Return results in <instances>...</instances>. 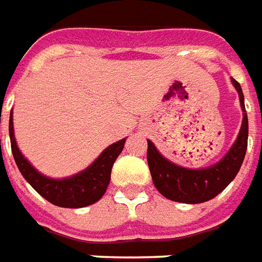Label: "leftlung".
Masks as SVG:
<instances>
[{"label":"left lung","instance_id":"left-lung-1","mask_svg":"<svg viewBox=\"0 0 262 262\" xmlns=\"http://www.w3.org/2000/svg\"><path fill=\"white\" fill-rule=\"evenodd\" d=\"M231 81L239 96L243 124L234 145L218 163L205 169L183 168L163 158L154 143L147 140L149 170L156 189L165 198L182 204H202L224 191L238 173L248 145V117L244 104L243 89L232 77Z\"/></svg>","mask_w":262,"mask_h":262}]
</instances>
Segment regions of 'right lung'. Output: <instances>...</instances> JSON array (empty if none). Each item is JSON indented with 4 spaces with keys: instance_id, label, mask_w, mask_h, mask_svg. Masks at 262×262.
Listing matches in <instances>:
<instances>
[{
    "instance_id": "right-lung-1",
    "label": "right lung",
    "mask_w": 262,
    "mask_h": 262,
    "mask_svg": "<svg viewBox=\"0 0 262 262\" xmlns=\"http://www.w3.org/2000/svg\"><path fill=\"white\" fill-rule=\"evenodd\" d=\"M10 139L12 156L21 175L35 191L53 205L61 208H83L97 202L104 195L110 182V173L117 156L123 150L126 139L106 147L96 161L77 175L64 179H53L41 175L19 152L12 126V110L10 115Z\"/></svg>"
}]
</instances>
